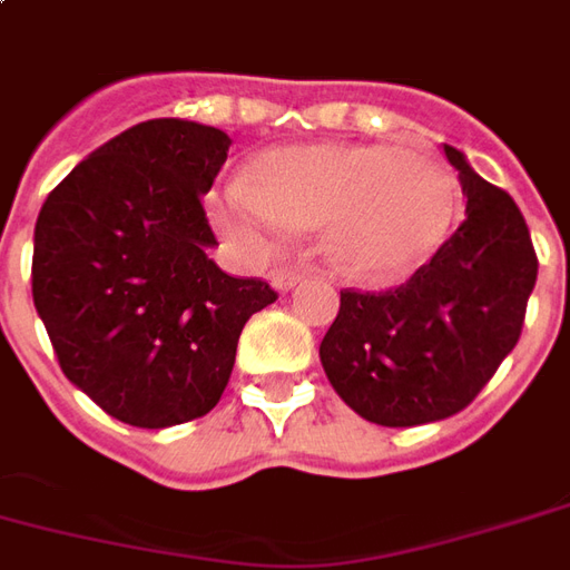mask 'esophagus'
I'll use <instances>...</instances> for the list:
<instances>
[{
  "instance_id": "34e87169",
  "label": "esophagus",
  "mask_w": 570,
  "mask_h": 570,
  "mask_svg": "<svg viewBox=\"0 0 570 570\" xmlns=\"http://www.w3.org/2000/svg\"><path fill=\"white\" fill-rule=\"evenodd\" d=\"M307 272H293V268H284V272H277L272 277V286L277 293H289V289H296L302 281H305Z\"/></svg>"
}]
</instances>
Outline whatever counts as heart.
Masks as SVG:
<instances>
[{"mask_svg":"<svg viewBox=\"0 0 570 570\" xmlns=\"http://www.w3.org/2000/svg\"><path fill=\"white\" fill-rule=\"evenodd\" d=\"M210 214L253 250H268L286 226H320L323 250L344 272L392 277L446 242L459 180L425 150L356 141L274 147L253 159L247 180L226 184Z\"/></svg>","mask_w":570,"mask_h":570,"instance_id":"heart-1","label":"heart"}]
</instances>
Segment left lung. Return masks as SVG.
Returning a JSON list of instances; mask_svg holds the SVG:
<instances>
[{
    "instance_id": "1",
    "label": "left lung",
    "mask_w": 570,
    "mask_h": 570,
    "mask_svg": "<svg viewBox=\"0 0 570 570\" xmlns=\"http://www.w3.org/2000/svg\"><path fill=\"white\" fill-rule=\"evenodd\" d=\"M465 220L432 263L390 293H341L320 344L332 390L362 420L390 429L438 423L474 402L517 347L538 281L517 202L444 145Z\"/></svg>"
}]
</instances>
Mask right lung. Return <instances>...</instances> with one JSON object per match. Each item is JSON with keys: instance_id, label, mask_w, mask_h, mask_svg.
I'll list each match as a JSON object with an SVG mask.
<instances>
[{"instance_id": "add662e5", "label": "right lung", "mask_w": 570, "mask_h": 570, "mask_svg": "<svg viewBox=\"0 0 570 570\" xmlns=\"http://www.w3.org/2000/svg\"><path fill=\"white\" fill-rule=\"evenodd\" d=\"M223 129L156 117L71 168L41 205L32 302L62 374L120 423L205 416L229 383L244 323L277 298L232 277L202 196L226 163Z\"/></svg>"}]
</instances>
